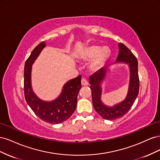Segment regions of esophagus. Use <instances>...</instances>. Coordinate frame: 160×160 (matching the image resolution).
<instances>
[{"mask_svg":"<svg viewBox=\"0 0 160 160\" xmlns=\"http://www.w3.org/2000/svg\"><path fill=\"white\" fill-rule=\"evenodd\" d=\"M81 85H83V86L88 85V81H87L85 79L83 78V79H81Z\"/></svg>","mask_w":160,"mask_h":160,"instance_id":"1","label":"esophagus"}]
</instances>
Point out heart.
<instances>
[{
  "label": "heart",
  "mask_w": 160,
  "mask_h": 160,
  "mask_svg": "<svg viewBox=\"0 0 160 160\" xmlns=\"http://www.w3.org/2000/svg\"><path fill=\"white\" fill-rule=\"evenodd\" d=\"M112 51L108 45L101 47L97 44H90L81 47L76 52V57L80 61H91L89 69L96 72L102 69L110 60Z\"/></svg>",
  "instance_id": "heart-1"
}]
</instances>
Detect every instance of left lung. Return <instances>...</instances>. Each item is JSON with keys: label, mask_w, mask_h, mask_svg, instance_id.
I'll list each match as a JSON object with an SVG mask.
<instances>
[{"label": "left lung", "mask_w": 160, "mask_h": 160, "mask_svg": "<svg viewBox=\"0 0 160 160\" xmlns=\"http://www.w3.org/2000/svg\"><path fill=\"white\" fill-rule=\"evenodd\" d=\"M119 54L114 65L122 63L128 66L129 81L128 91L125 98L113 105H107L101 100L103 93L102 85L110 71L108 66L96 72L89 78L93 105L95 110L103 119L114 120L122 118L132 107L139 93V81L138 76V62L136 57L123 43H119Z\"/></svg>", "instance_id": "obj_1"}]
</instances>
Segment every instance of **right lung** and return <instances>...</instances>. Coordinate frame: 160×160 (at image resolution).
Returning <instances> with one entry per match:
<instances>
[{
	"label": "right lung",
	"instance_id": "add662e5",
	"mask_svg": "<svg viewBox=\"0 0 160 160\" xmlns=\"http://www.w3.org/2000/svg\"><path fill=\"white\" fill-rule=\"evenodd\" d=\"M45 47V41L39 43L25 62L24 69L25 98L27 104L41 119L51 124H58L68 119L76 109L77 95L81 88V76L79 75L65 83L60 95L56 99L45 101L38 98L32 87V67Z\"/></svg>",
	"mask_w": 160,
	"mask_h": 160
}]
</instances>
